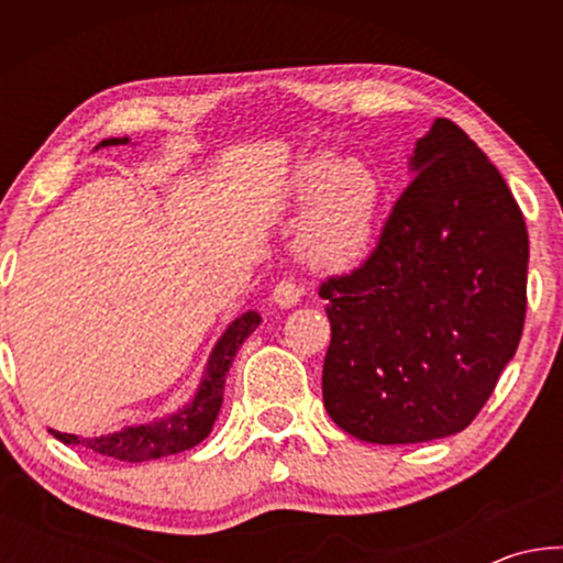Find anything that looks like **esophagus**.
Masks as SVG:
<instances>
[{
	"instance_id": "obj_1",
	"label": "esophagus",
	"mask_w": 563,
	"mask_h": 563,
	"mask_svg": "<svg viewBox=\"0 0 563 563\" xmlns=\"http://www.w3.org/2000/svg\"><path fill=\"white\" fill-rule=\"evenodd\" d=\"M305 292V288L302 285L298 283V280H292V278H283V280H278L275 283V288H273V300L280 305V308H292V305H298V300H300V295Z\"/></svg>"
}]
</instances>
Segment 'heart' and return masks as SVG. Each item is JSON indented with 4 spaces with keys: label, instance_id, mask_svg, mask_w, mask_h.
Segmentation results:
<instances>
[{
    "label": "heart",
    "instance_id": "b5f03b06",
    "mask_svg": "<svg viewBox=\"0 0 563 563\" xmlns=\"http://www.w3.org/2000/svg\"><path fill=\"white\" fill-rule=\"evenodd\" d=\"M300 194L310 198L300 225V251L320 268H347L373 243L379 184L362 161H316L302 170Z\"/></svg>",
    "mask_w": 563,
    "mask_h": 563
}]
</instances>
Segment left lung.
Segmentation results:
<instances>
[{"mask_svg": "<svg viewBox=\"0 0 563 563\" xmlns=\"http://www.w3.org/2000/svg\"><path fill=\"white\" fill-rule=\"evenodd\" d=\"M412 170L367 258L318 288L332 330L322 402L373 444L470 427L527 316V225L484 151L437 119Z\"/></svg>", "mask_w": 563, "mask_h": 563, "instance_id": "obj_1", "label": "left lung"}]
</instances>
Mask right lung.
<instances>
[{
	"label": "right lung",
	"mask_w": 563,
	"mask_h": 563,
	"mask_svg": "<svg viewBox=\"0 0 563 563\" xmlns=\"http://www.w3.org/2000/svg\"><path fill=\"white\" fill-rule=\"evenodd\" d=\"M126 141L129 139H107L101 141L99 146H117L126 144ZM258 312H245V316L231 322V328L223 332V338L218 340L211 360H208L203 385L198 389L196 399L186 409H180V412L158 419V422L129 427V430L109 437H97V440H81V437L76 434H64L54 430L52 434L64 444H87L89 450L103 456H113V460L121 462H146L190 450V446L203 442L208 432H211L218 409H221L223 402L228 369H231L235 352L241 350L243 340L258 328Z\"/></svg>",
	"instance_id": "1"
}]
</instances>
